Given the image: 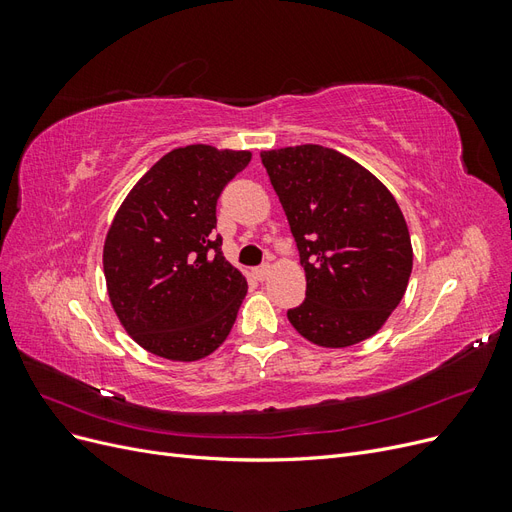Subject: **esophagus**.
Returning a JSON list of instances; mask_svg holds the SVG:
<instances>
[{
	"mask_svg": "<svg viewBox=\"0 0 512 512\" xmlns=\"http://www.w3.org/2000/svg\"><path fill=\"white\" fill-rule=\"evenodd\" d=\"M269 273H271V265L269 262H265V265H260V267H256V271H254V275L258 277V280L262 282V280H267L269 277Z\"/></svg>",
	"mask_w": 512,
	"mask_h": 512,
	"instance_id": "34e87169",
	"label": "esophagus"
}]
</instances>
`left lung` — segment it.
<instances>
[{
	"label": "left lung",
	"mask_w": 512,
	"mask_h": 512,
	"mask_svg": "<svg viewBox=\"0 0 512 512\" xmlns=\"http://www.w3.org/2000/svg\"><path fill=\"white\" fill-rule=\"evenodd\" d=\"M305 271V301L288 320L307 342L348 348L376 335L404 299L412 243L395 196L335 149L260 151Z\"/></svg>",
	"instance_id": "1"
}]
</instances>
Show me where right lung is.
<instances>
[{
  "label": "right lung",
  "instance_id": "right-lung-1",
  "mask_svg": "<svg viewBox=\"0 0 512 512\" xmlns=\"http://www.w3.org/2000/svg\"><path fill=\"white\" fill-rule=\"evenodd\" d=\"M250 151L188 145L168 151L136 181L104 239L108 299L147 352L192 363L218 350L247 294L245 275L213 239L224 185Z\"/></svg>",
  "mask_w": 512,
  "mask_h": 512
}]
</instances>
